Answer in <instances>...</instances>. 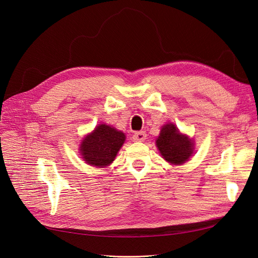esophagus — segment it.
I'll return each instance as SVG.
<instances>
[{
	"mask_svg": "<svg viewBox=\"0 0 258 258\" xmlns=\"http://www.w3.org/2000/svg\"><path fill=\"white\" fill-rule=\"evenodd\" d=\"M132 139H134V141H136V142H143L146 139V132L145 131L136 132L134 137H132Z\"/></svg>",
	"mask_w": 258,
	"mask_h": 258,
	"instance_id": "34e87169",
	"label": "esophagus"
}]
</instances>
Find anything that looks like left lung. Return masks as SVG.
Wrapping results in <instances>:
<instances>
[{
  "label": "left lung",
  "mask_w": 258,
  "mask_h": 258,
  "mask_svg": "<svg viewBox=\"0 0 258 258\" xmlns=\"http://www.w3.org/2000/svg\"><path fill=\"white\" fill-rule=\"evenodd\" d=\"M156 145L163 158L174 165L184 163L192 154V141L179 134L173 123H167L161 128Z\"/></svg>",
  "instance_id": "1"
}]
</instances>
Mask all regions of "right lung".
<instances>
[{"mask_svg": "<svg viewBox=\"0 0 258 258\" xmlns=\"http://www.w3.org/2000/svg\"><path fill=\"white\" fill-rule=\"evenodd\" d=\"M124 135L107 124H100L87 136L81 145L85 161L91 166L105 167L115 159L116 154L124 142Z\"/></svg>", "mask_w": 258, "mask_h": 258, "instance_id": "right-lung-1", "label": "right lung"}]
</instances>
